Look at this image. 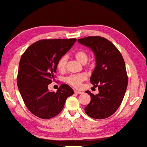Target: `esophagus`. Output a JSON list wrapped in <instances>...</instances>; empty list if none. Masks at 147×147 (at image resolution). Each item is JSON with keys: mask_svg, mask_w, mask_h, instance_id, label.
Segmentation results:
<instances>
[{"mask_svg": "<svg viewBox=\"0 0 147 147\" xmlns=\"http://www.w3.org/2000/svg\"><path fill=\"white\" fill-rule=\"evenodd\" d=\"M74 92H75L76 94H82L83 93L82 91H79V90H74Z\"/></svg>", "mask_w": 147, "mask_h": 147, "instance_id": "esophagus-1", "label": "esophagus"}]
</instances>
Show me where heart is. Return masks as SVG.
Listing matches in <instances>:
<instances>
[{"mask_svg": "<svg viewBox=\"0 0 147 147\" xmlns=\"http://www.w3.org/2000/svg\"><path fill=\"white\" fill-rule=\"evenodd\" d=\"M76 59L81 63H85L88 60V55L84 50H79L74 53ZM67 62V57L63 56L61 57L57 63V68L60 71H63L65 69ZM87 79V77L83 74L78 75H72L67 78V82L76 88L81 87L82 82Z\"/></svg>", "mask_w": 147, "mask_h": 147, "instance_id": "obj_1", "label": "heart"}]
</instances>
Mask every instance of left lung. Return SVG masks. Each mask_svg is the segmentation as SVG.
<instances>
[{"instance_id":"obj_1","label":"left lung","mask_w":147,"mask_h":147,"mask_svg":"<svg viewBox=\"0 0 147 147\" xmlns=\"http://www.w3.org/2000/svg\"><path fill=\"white\" fill-rule=\"evenodd\" d=\"M78 41L94 53L96 67L90 80L99 90L96 95L89 90L85 91L90 96V101L85 112L94 119L108 118L119 108L127 88L123 58L116 46L103 37L87 36Z\"/></svg>"}]
</instances>
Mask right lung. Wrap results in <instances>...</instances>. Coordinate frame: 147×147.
<instances>
[{"instance_id": "obj_1", "label": "right lung", "mask_w": 147, "mask_h": 147, "mask_svg": "<svg viewBox=\"0 0 147 147\" xmlns=\"http://www.w3.org/2000/svg\"><path fill=\"white\" fill-rule=\"evenodd\" d=\"M76 38L41 40L31 44L20 58L17 86L24 102L32 114L42 119L58 115L67 98L74 94L73 89L63 84L57 92L48 85L55 78L57 63L71 49Z\"/></svg>"}]
</instances>
